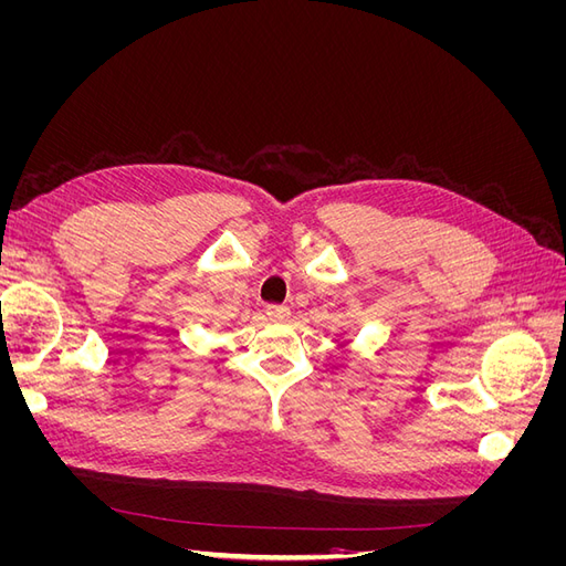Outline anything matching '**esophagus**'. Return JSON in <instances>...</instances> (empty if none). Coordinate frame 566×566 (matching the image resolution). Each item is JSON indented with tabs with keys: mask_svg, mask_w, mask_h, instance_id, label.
I'll return each mask as SVG.
<instances>
[{
	"mask_svg": "<svg viewBox=\"0 0 566 566\" xmlns=\"http://www.w3.org/2000/svg\"><path fill=\"white\" fill-rule=\"evenodd\" d=\"M266 316L271 321H285L290 316V310H287V306H281V304H269L266 306Z\"/></svg>",
	"mask_w": 566,
	"mask_h": 566,
	"instance_id": "obj_1",
	"label": "esophagus"
}]
</instances>
